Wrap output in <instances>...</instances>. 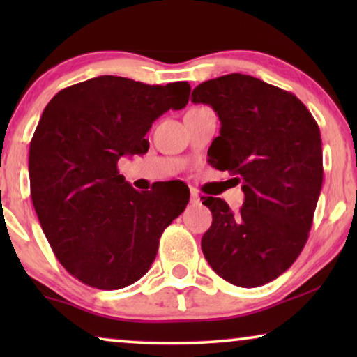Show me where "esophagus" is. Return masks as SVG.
Returning <instances> with one entry per match:
<instances>
[{"instance_id":"34e87169","label":"esophagus","mask_w":357,"mask_h":357,"mask_svg":"<svg viewBox=\"0 0 357 357\" xmlns=\"http://www.w3.org/2000/svg\"><path fill=\"white\" fill-rule=\"evenodd\" d=\"M190 199H192V203H199V195L197 190H192V195H190Z\"/></svg>"}]
</instances>
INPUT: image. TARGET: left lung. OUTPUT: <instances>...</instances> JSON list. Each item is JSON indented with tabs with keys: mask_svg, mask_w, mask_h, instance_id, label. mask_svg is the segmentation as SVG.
Returning a JSON list of instances; mask_svg holds the SVG:
<instances>
[{
	"mask_svg": "<svg viewBox=\"0 0 357 357\" xmlns=\"http://www.w3.org/2000/svg\"><path fill=\"white\" fill-rule=\"evenodd\" d=\"M192 102L211 105L221 120L209 164L236 175L245 193L238 213L221 198H202L213 213L204 258L231 284L263 286L309 238L324 182L319 125L294 94L241 73L202 82Z\"/></svg>",
	"mask_w": 357,
	"mask_h": 357,
	"instance_id": "1",
	"label": "left lung"
}]
</instances>
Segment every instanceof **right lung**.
Returning a JSON list of instances; mask_svg holds the SVG:
<instances>
[{"label": "right lung", "instance_id": "1", "mask_svg": "<svg viewBox=\"0 0 357 357\" xmlns=\"http://www.w3.org/2000/svg\"><path fill=\"white\" fill-rule=\"evenodd\" d=\"M185 81L151 86L99 76L61 89L43 110L29 148L33 208L63 268L97 289H121L144 276L164 229L190 192L164 185L138 192L120 175L121 155L144 154L153 121L188 104Z\"/></svg>", "mask_w": 357, "mask_h": 357}]
</instances>
